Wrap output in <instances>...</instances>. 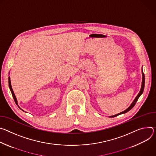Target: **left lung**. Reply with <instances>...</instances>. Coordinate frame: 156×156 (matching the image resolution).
Here are the masks:
<instances>
[{"mask_svg":"<svg viewBox=\"0 0 156 156\" xmlns=\"http://www.w3.org/2000/svg\"><path fill=\"white\" fill-rule=\"evenodd\" d=\"M142 76H143V77H142V85H141V90H140V92H139V94H137V95L136 96V97L134 98V100H133V101L132 102V103L130 105V106L127 108V109H126L125 110H124L123 112H121V113H118V114H116V115H113V116H110L109 117H110V118H112V117H115V116H118L119 115H121V114H123V113H126V112H128V111H129L131 109H132L133 108V107L135 105V104H136V101H137V100H138V98H139V97L141 96V95L143 94V91H144V83H145V77H144V73H143V69H142Z\"/></svg>","mask_w":156,"mask_h":156,"instance_id":"obj_1","label":"left lung"}]
</instances>
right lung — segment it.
Segmentation results:
<instances>
[{"label": "right lung", "instance_id": "add662e5", "mask_svg": "<svg viewBox=\"0 0 156 156\" xmlns=\"http://www.w3.org/2000/svg\"><path fill=\"white\" fill-rule=\"evenodd\" d=\"M9 89H10V92H11V93H12V96H13V99H14V100H15V103L16 104L18 105V101H17V100H16V97H15V94H14V92H13V89H12V85H11V82H10V76L9 77ZM18 107L20 108V107L18 105ZM22 110H23L22 108H20ZM23 112H25L24 110H23Z\"/></svg>", "mask_w": 156, "mask_h": 156}]
</instances>
